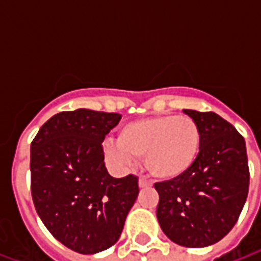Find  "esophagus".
I'll use <instances>...</instances> for the list:
<instances>
[{
    "instance_id": "34e87169",
    "label": "esophagus",
    "mask_w": 261,
    "mask_h": 261,
    "mask_svg": "<svg viewBox=\"0 0 261 261\" xmlns=\"http://www.w3.org/2000/svg\"><path fill=\"white\" fill-rule=\"evenodd\" d=\"M138 185H140V187H141V189H144V187L152 186V183H151V180H148L147 177H144V176H141V177L138 179Z\"/></svg>"
}]
</instances>
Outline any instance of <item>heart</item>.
<instances>
[{
	"label": "heart",
	"mask_w": 261,
	"mask_h": 261,
	"mask_svg": "<svg viewBox=\"0 0 261 261\" xmlns=\"http://www.w3.org/2000/svg\"><path fill=\"white\" fill-rule=\"evenodd\" d=\"M200 125L187 116H155L134 120L119 131V141L106 140L103 153L109 164L123 168L144 158L149 173L175 179L190 170L201 151Z\"/></svg>",
	"instance_id": "1"
}]
</instances>
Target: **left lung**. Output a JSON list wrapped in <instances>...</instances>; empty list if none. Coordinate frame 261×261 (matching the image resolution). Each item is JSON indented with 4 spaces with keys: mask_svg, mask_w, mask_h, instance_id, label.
Returning <instances> with one entry per match:
<instances>
[{
    "mask_svg": "<svg viewBox=\"0 0 261 261\" xmlns=\"http://www.w3.org/2000/svg\"><path fill=\"white\" fill-rule=\"evenodd\" d=\"M197 121L202 142L185 175L155 183L156 217L165 235L180 246L205 247L229 232L249 192L245 138L214 112L183 110Z\"/></svg>",
    "mask_w": 261,
    "mask_h": 261,
    "instance_id": "1",
    "label": "left lung"
}]
</instances>
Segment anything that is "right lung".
Listing matches in <instances>:
<instances>
[{
	"mask_svg": "<svg viewBox=\"0 0 261 261\" xmlns=\"http://www.w3.org/2000/svg\"><path fill=\"white\" fill-rule=\"evenodd\" d=\"M117 113L78 109L54 114L31 145V190L44 226L81 254L119 241L138 196V177L116 179L105 166L102 142Z\"/></svg>",
	"mask_w": 261,
	"mask_h": 261,
	"instance_id": "right-lung-1",
	"label": "right lung"
}]
</instances>
